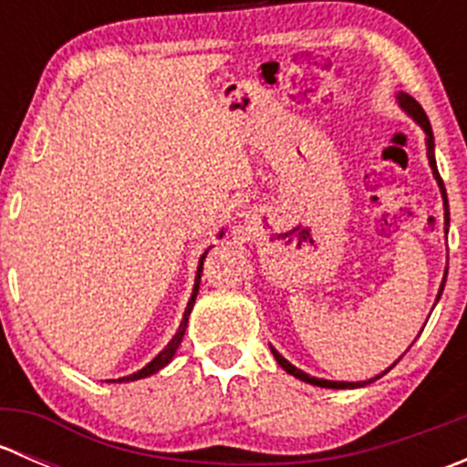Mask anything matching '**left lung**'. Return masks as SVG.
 Instances as JSON below:
<instances>
[{
  "label": "left lung",
  "instance_id": "8db88e82",
  "mask_svg": "<svg viewBox=\"0 0 467 467\" xmlns=\"http://www.w3.org/2000/svg\"><path fill=\"white\" fill-rule=\"evenodd\" d=\"M395 101H398V106L402 108V110L407 112V115L411 117V119L416 121V124L420 126L422 130H425L427 160H430L431 173H434V178H436V182H438V190H441L442 210H445V234H447V230H450V205H447V192H445V185H442V181H441V173H438V167H436V158H434V133H431V124H430V119H427V115H425V110H422V106H420V103H418L416 99L411 97V94H407V92H398V94H395ZM445 280H447V268H445V275H442L441 289H438L436 303H438V298H441V294H442V286H445ZM271 352H273V357H275V361H277V364H280L282 368L286 370V373H289V375H294V378H296V379H300V381H307V384L321 386V389H359V386H366V384H370V381L379 379L381 375L386 373V370H390V368H393L395 364H398V361H395V364L390 366V368H386L384 373H381V375H375V378H370V379H366V381H334V379L314 378V375H309V373H305V370L296 368V366L291 364V361H286L285 357H282L280 352H277L275 348H273V346H271Z\"/></svg>",
  "mask_w": 467,
  "mask_h": 467
}]
</instances>
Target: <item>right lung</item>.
<instances>
[{
	"label": "right lung",
	"instance_id": "add662e5",
	"mask_svg": "<svg viewBox=\"0 0 467 467\" xmlns=\"http://www.w3.org/2000/svg\"><path fill=\"white\" fill-rule=\"evenodd\" d=\"M225 234V230L221 228L219 230V234H216V237H223ZM212 248V246H210ZM210 248H207V251H210ZM207 251L203 253V255H201V260H199V268H196V277H194V289H192V296H190V303H187V307H185V314H182V321H181V325H178V329H176V334H173V338L171 341L167 343V346L162 348V350L158 352V355L153 357V359L149 361V364L144 366L142 370H138V373H133V375H126V378H119V379H112V381H135V379H142V378H149V375H153V373H158V370H162L164 366L169 364V361L173 359V355H176V350H178V346H181V341H182V337H185V329H187V321H190V314H192V307H194V303H196V294H199V285H201V273H203V260H205V255H207Z\"/></svg>",
	"mask_w": 467,
	"mask_h": 467
}]
</instances>
